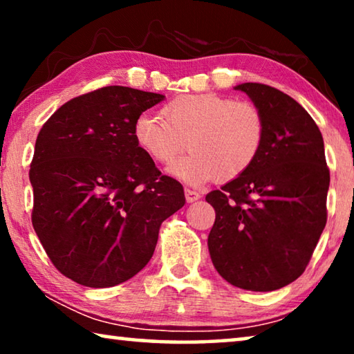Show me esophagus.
I'll list each match as a JSON object with an SVG mask.
<instances>
[{"label":"esophagus","mask_w":354,"mask_h":354,"mask_svg":"<svg viewBox=\"0 0 354 354\" xmlns=\"http://www.w3.org/2000/svg\"><path fill=\"white\" fill-rule=\"evenodd\" d=\"M184 194H185V200H187V203H194V201H196V200H200V198H201V194H200V192L192 190V189H185V190H184Z\"/></svg>","instance_id":"esophagus-1"}]
</instances>
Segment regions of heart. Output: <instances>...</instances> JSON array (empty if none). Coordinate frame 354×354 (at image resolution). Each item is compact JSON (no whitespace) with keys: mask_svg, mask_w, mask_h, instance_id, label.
I'll return each mask as SVG.
<instances>
[{"mask_svg":"<svg viewBox=\"0 0 354 354\" xmlns=\"http://www.w3.org/2000/svg\"><path fill=\"white\" fill-rule=\"evenodd\" d=\"M160 115L137 117L134 140L160 165L171 164L187 140L190 154L173 165L171 173L190 184L241 176L259 156L266 137L261 111L223 95H181L170 100Z\"/></svg>","mask_w":354,"mask_h":354,"instance_id":"obj_1","label":"heart"}]
</instances>
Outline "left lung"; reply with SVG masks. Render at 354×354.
Segmentation results:
<instances>
[{"mask_svg":"<svg viewBox=\"0 0 354 354\" xmlns=\"http://www.w3.org/2000/svg\"><path fill=\"white\" fill-rule=\"evenodd\" d=\"M236 91L261 111L266 137L247 171L206 195L215 209L207 247L227 283L272 292L301 277L326 225L325 145L313 117L289 95L259 82Z\"/></svg>","mask_w":354,"mask_h":354,"instance_id":"8db88e82","label":"left lung"}]
</instances>
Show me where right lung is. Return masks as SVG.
Here are the masks:
<instances>
[{"mask_svg": "<svg viewBox=\"0 0 354 354\" xmlns=\"http://www.w3.org/2000/svg\"><path fill=\"white\" fill-rule=\"evenodd\" d=\"M165 97L101 87L53 113L35 140L29 170L32 226L64 277L112 287L139 273L159 227L184 206V189L137 147V117Z\"/></svg>", "mask_w": 354, "mask_h": 354, "instance_id": "add662e5", "label": "right lung"}]
</instances>
